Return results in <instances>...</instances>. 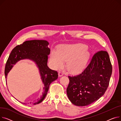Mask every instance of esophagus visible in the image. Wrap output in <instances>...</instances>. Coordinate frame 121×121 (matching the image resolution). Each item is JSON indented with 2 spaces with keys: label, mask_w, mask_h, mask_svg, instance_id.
I'll list each match as a JSON object with an SVG mask.
<instances>
[{
  "label": "esophagus",
  "mask_w": 121,
  "mask_h": 121,
  "mask_svg": "<svg viewBox=\"0 0 121 121\" xmlns=\"http://www.w3.org/2000/svg\"><path fill=\"white\" fill-rule=\"evenodd\" d=\"M63 75V73H61V72H59L58 73V76L59 77H61Z\"/></svg>",
  "instance_id": "1"
}]
</instances>
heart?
Segmentation results:
<instances>
[{
    "mask_svg": "<svg viewBox=\"0 0 121 121\" xmlns=\"http://www.w3.org/2000/svg\"><path fill=\"white\" fill-rule=\"evenodd\" d=\"M90 57V52L84 44H62L58 47L57 51L52 50L49 61L55 69L61 68L64 61H66V69L76 73L83 69Z\"/></svg>",
    "mask_w": 121,
    "mask_h": 121,
    "instance_id": "b5f03b06",
    "label": "heart"
}]
</instances>
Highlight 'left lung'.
<instances>
[{
  "instance_id": "obj_1",
  "label": "left lung",
  "mask_w": 121,
  "mask_h": 121,
  "mask_svg": "<svg viewBox=\"0 0 121 121\" xmlns=\"http://www.w3.org/2000/svg\"><path fill=\"white\" fill-rule=\"evenodd\" d=\"M112 72L108 54L105 51L95 53L87 67L79 74L70 77L67 96L75 105L83 106L98 100L109 85Z\"/></svg>"
}]
</instances>
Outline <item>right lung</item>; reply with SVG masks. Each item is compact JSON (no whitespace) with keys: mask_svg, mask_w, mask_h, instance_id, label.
<instances>
[{"mask_svg":"<svg viewBox=\"0 0 121 121\" xmlns=\"http://www.w3.org/2000/svg\"><path fill=\"white\" fill-rule=\"evenodd\" d=\"M48 44L46 40L25 41L12 50L6 64L5 75L6 79L9 72L19 61L28 59L35 63L39 69L43 87L40 98L34 101L33 104H39L43 101L47 94L50 83L58 78L57 72L49 69L47 65L48 56L50 52ZM6 81L7 82V80Z\"/></svg>","mask_w":121,"mask_h":121,"instance_id":"1","label":"right lung"}]
</instances>
